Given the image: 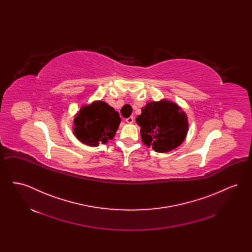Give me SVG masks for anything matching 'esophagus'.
Wrapping results in <instances>:
<instances>
[{"instance_id":"obj_1","label":"esophagus","mask_w":252,"mask_h":252,"mask_svg":"<svg viewBox=\"0 0 252 252\" xmlns=\"http://www.w3.org/2000/svg\"><path fill=\"white\" fill-rule=\"evenodd\" d=\"M126 122L127 124H132V123L134 122V118H133V117H128V118L126 119Z\"/></svg>"}]
</instances>
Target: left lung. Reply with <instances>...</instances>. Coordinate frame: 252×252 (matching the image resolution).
<instances>
[{
	"mask_svg": "<svg viewBox=\"0 0 252 252\" xmlns=\"http://www.w3.org/2000/svg\"><path fill=\"white\" fill-rule=\"evenodd\" d=\"M141 126L144 144L158 153L177 148L184 141L188 130V120L184 111L167 100L150 102L136 118Z\"/></svg>",
	"mask_w": 252,
	"mask_h": 252,
	"instance_id": "obj_1",
	"label": "left lung"
}]
</instances>
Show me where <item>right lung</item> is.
<instances>
[{
    "mask_svg": "<svg viewBox=\"0 0 252 252\" xmlns=\"http://www.w3.org/2000/svg\"><path fill=\"white\" fill-rule=\"evenodd\" d=\"M73 123L75 137L84 144L97 146L114 137L121 118L119 113L107 103L97 101L81 108Z\"/></svg>",
    "mask_w": 252,
    "mask_h": 252,
    "instance_id": "obj_1",
    "label": "right lung"
}]
</instances>
